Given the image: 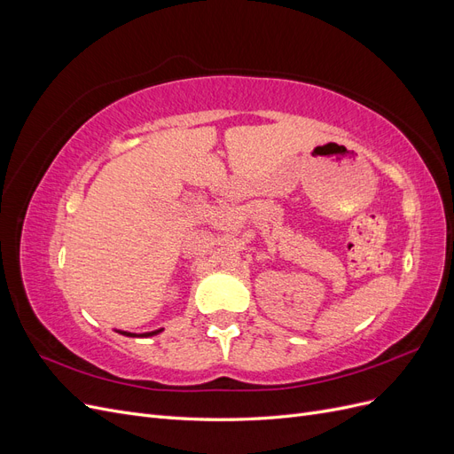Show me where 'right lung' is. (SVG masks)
<instances>
[{"mask_svg":"<svg viewBox=\"0 0 454 454\" xmlns=\"http://www.w3.org/2000/svg\"><path fill=\"white\" fill-rule=\"evenodd\" d=\"M160 332H162V327H160V329H155V332H147V333H130V332H121V329H117V333L127 335V337H153V335H157V333H160Z\"/></svg>","mask_w":454,"mask_h":454,"instance_id":"right-lung-1","label":"right lung"}]
</instances>
